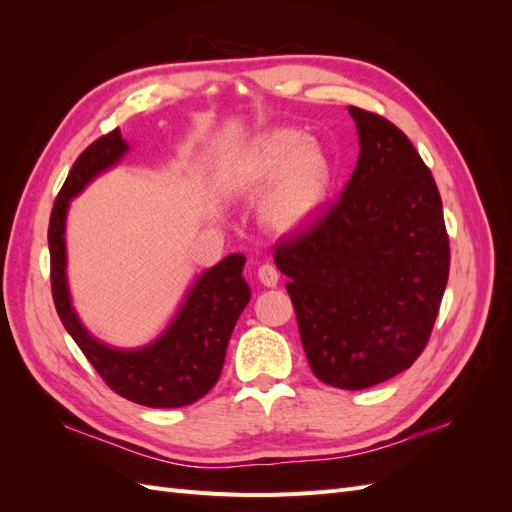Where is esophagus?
Masks as SVG:
<instances>
[{"mask_svg":"<svg viewBox=\"0 0 512 512\" xmlns=\"http://www.w3.org/2000/svg\"><path fill=\"white\" fill-rule=\"evenodd\" d=\"M258 280L265 286L273 288V286H277V282H280V271H277L271 262H262V265L258 267Z\"/></svg>","mask_w":512,"mask_h":512,"instance_id":"obj_1","label":"esophagus"}]
</instances>
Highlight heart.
<instances>
[{
    "label": "heart",
    "mask_w": 512,
    "mask_h": 512,
    "mask_svg": "<svg viewBox=\"0 0 512 512\" xmlns=\"http://www.w3.org/2000/svg\"><path fill=\"white\" fill-rule=\"evenodd\" d=\"M247 190H269L262 198V218L277 230L307 222L333 188V164L312 136L299 128L269 130L243 151L235 170Z\"/></svg>",
    "instance_id": "1"
}]
</instances>
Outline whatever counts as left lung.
<instances>
[{"label":"left lung","instance_id":"left-lung-1","mask_svg":"<svg viewBox=\"0 0 512 512\" xmlns=\"http://www.w3.org/2000/svg\"><path fill=\"white\" fill-rule=\"evenodd\" d=\"M359 162L342 198L275 247L314 376L361 391L425 350L451 267L442 198L395 123L348 106Z\"/></svg>","mask_w":512,"mask_h":512}]
</instances>
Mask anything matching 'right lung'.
Returning a JSON list of instances; mask_svg holds the SVG:
<instances>
[{
	"mask_svg": "<svg viewBox=\"0 0 512 512\" xmlns=\"http://www.w3.org/2000/svg\"><path fill=\"white\" fill-rule=\"evenodd\" d=\"M119 128L100 136L61 185L49 222L51 290L59 320L111 389L147 408H181L205 397L218 382L232 329L250 303L243 280V254H230L207 269L190 288L170 327L145 348L117 350L87 333L76 316L66 282V215L70 200L128 151Z\"/></svg>",
	"mask_w": 512,
	"mask_h": 512,
	"instance_id": "add662e5",
	"label": "right lung"
}]
</instances>
